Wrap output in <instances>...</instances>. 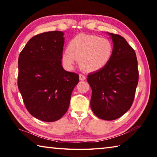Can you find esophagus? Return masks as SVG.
<instances>
[{"instance_id":"1","label":"esophagus","mask_w":157,"mask_h":157,"mask_svg":"<svg viewBox=\"0 0 157 157\" xmlns=\"http://www.w3.org/2000/svg\"><path fill=\"white\" fill-rule=\"evenodd\" d=\"M79 80L81 81H84L85 79H86V77H85L84 75H82V74H79Z\"/></svg>"}]
</instances>
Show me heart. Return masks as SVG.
<instances>
[{
	"mask_svg": "<svg viewBox=\"0 0 157 157\" xmlns=\"http://www.w3.org/2000/svg\"><path fill=\"white\" fill-rule=\"evenodd\" d=\"M113 44L109 39L92 34H80L69 42L68 50L62 55L63 63L71 69L79 59L81 68L86 72H96L105 68L111 59Z\"/></svg>",
	"mask_w": 157,
	"mask_h": 157,
	"instance_id": "b5f03b06",
	"label": "heart"
}]
</instances>
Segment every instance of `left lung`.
<instances>
[{
    "mask_svg": "<svg viewBox=\"0 0 157 157\" xmlns=\"http://www.w3.org/2000/svg\"><path fill=\"white\" fill-rule=\"evenodd\" d=\"M113 44L108 64L88 75L92 89L91 107L98 118L113 121L128 111L134 99L139 82L136 53L123 36L107 33Z\"/></svg>",
    "mask_w": 157,
    "mask_h": 157,
    "instance_id": "obj_1",
    "label": "left lung"
}]
</instances>
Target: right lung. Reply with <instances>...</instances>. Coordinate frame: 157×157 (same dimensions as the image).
Returning <instances> with one entry per match:
<instances>
[{
	"mask_svg": "<svg viewBox=\"0 0 157 157\" xmlns=\"http://www.w3.org/2000/svg\"><path fill=\"white\" fill-rule=\"evenodd\" d=\"M63 33L46 32L28 41L18 57V87L32 116L45 122L59 120L67 111L77 73L62 66Z\"/></svg>",
	"mask_w": 157,
	"mask_h": 157,
	"instance_id": "1",
	"label": "right lung"
}]
</instances>
